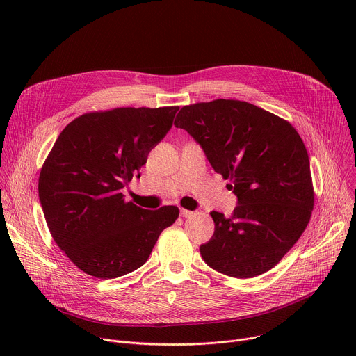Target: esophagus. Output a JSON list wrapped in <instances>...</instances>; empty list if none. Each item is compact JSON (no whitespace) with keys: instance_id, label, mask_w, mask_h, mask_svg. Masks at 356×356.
Returning a JSON list of instances; mask_svg holds the SVG:
<instances>
[{"instance_id":"obj_1","label":"esophagus","mask_w":356,"mask_h":356,"mask_svg":"<svg viewBox=\"0 0 356 356\" xmlns=\"http://www.w3.org/2000/svg\"><path fill=\"white\" fill-rule=\"evenodd\" d=\"M194 214H195V213H193V211H190V210H184V209L180 210V216L184 217V218H190V217H193Z\"/></svg>"}]
</instances>
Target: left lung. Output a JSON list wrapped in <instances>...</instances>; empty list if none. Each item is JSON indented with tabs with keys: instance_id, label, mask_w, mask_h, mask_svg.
<instances>
[{
	"instance_id": "1",
	"label": "left lung",
	"mask_w": 356,
	"mask_h": 356,
	"mask_svg": "<svg viewBox=\"0 0 356 356\" xmlns=\"http://www.w3.org/2000/svg\"><path fill=\"white\" fill-rule=\"evenodd\" d=\"M176 128L202 147L238 197L232 216L210 213L216 228L200 246L204 262L248 279L275 268L306 229L314 207L307 149L286 120L239 99L183 107Z\"/></svg>"
}]
</instances>
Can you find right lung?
<instances>
[{"label": "right lung", "instance_id": "1", "mask_svg": "<svg viewBox=\"0 0 356 356\" xmlns=\"http://www.w3.org/2000/svg\"><path fill=\"white\" fill-rule=\"evenodd\" d=\"M179 107L87 113L59 135L39 175V200L58 246L84 273L114 279L140 268L176 206L145 210L122 188L169 132Z\"/></svg>", "mask_w": 356, "mask_h": 356}]
</instances>
